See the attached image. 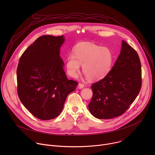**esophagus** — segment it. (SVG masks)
<instances>
[{
	"label": "esophagus",
	"mask_w": 155,
	"mask_h": 155,
	"mask_svg": "<svg viewBox=\"0 0 155 155\" xmlns=\"http://www.w3.org/2000/svg\"><path fill=\"white\" fill-rule=\"evenodd\" d=\"M84 87V84L83 83H80L78 84V87L80 88V89H82V88H83Z\"/></svg>",
	"instance_id": "obj_1"
}]
</instances>
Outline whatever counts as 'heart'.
Instances as JSON below:
<instances>
[{
    "label": "heart",
    "instance_id": "b5f03b06",
    "mask_svg": "<svg viewBox=\"0 0 155 155\" xmlns=\"http://www.w3.org/2000/svg\"><path fill=\"white\" fill-rule=\"evenodd\" d=\"M74 54L66 59L68 74L76 77L80 65L84 74L91 80H99L107 75L112 67L114 56L108 47H102L93 43H81L74 48Z\"/></svg>",
    "mask_w": 155,
    "mask_h": 155
}]
</instances>
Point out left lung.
Returning <instances> with one entry per match:
<instances>
[{
    "instance_id": "left-lung-1",
    "label": "left lung",
    "mask_w": 155,
    "mask_h": 155,
    "mask_svg": "<svg viewBox=\"0 0 155 155\" xmlns=\"http://www.w3.org/2000/svg\"><path fill=\"white\" fill-rule=\"evenodd\" d=\"M91 87L93 94L88 107L94 117L106 120L123 114L142 87L141 63L136 51L123 40L112 69Z\"/></svg>"
}]
</instances>
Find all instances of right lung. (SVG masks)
<instances>
[{
  "label": "right lung",
  "instance_id": "right-lung-1",
  "mask_svg": "<svg viewBox=\"0 0 155 155\" xmlns=\"http://www.w3.org/2000/svg\"><path fill=\"white\" fill-rule=\"evenodd\" d=\"M63 35L38 37L21 55L18 65L17 91L23 105L36 118L49 120L62 112L66 98L78 84L63 69L60 47Z\"/></svg>",
  "mask_w": 155,
  "mask_h": 155
}]
</instances>
